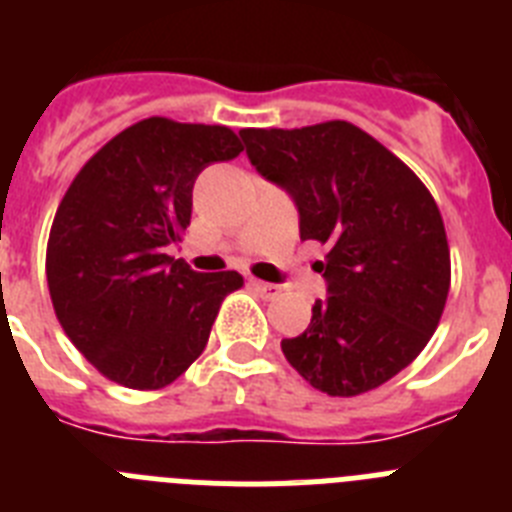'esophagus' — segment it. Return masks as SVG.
<instances>
[{"label": "esophagus", "mask_w": 512, "mask_h": 512, "mask_svg": "<svg viewBox=\"0 0 512 512\" xmlns=\"http://www.w3.org/2000/svg\"><path fill=\"white\" fill-rule=\"evenodd\" d=\"M251 287L259 292L264 300H277L282 295V287L279 284H269V282H259V279H251Z\"/></svg>", "instance_id": "obj_1"}]
</instances>
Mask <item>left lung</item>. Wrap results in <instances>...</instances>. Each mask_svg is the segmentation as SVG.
I'll return each instance as SVG.
<instances>
[{"instance_id":"obj_1","label":"left lung","mask_w":512,"mask_h":512,"mask_svg":"<svg viewBox=\"0 0 512 512\" xmlns=\"http://www.w3.org/2000/svg\"><path fill=\"white\" fill-rule=\"evenodd\" d=\"M246 156L292 197L302 241L328 297L307 330L284 338L297 372L333 397L369 392L431 341L449 297L451 261L431 192L395 153L346 120L297 130H241Z\"/></svg>"}]
</instances>
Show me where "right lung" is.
<instances>
[{
    "mask_svg": "<svg viewBox=\"0 0 512 512\" xmlns=\"http://www.w3.org/2000/svg\"><path fill=\"white\" fill-rule=\"evenodd\" d=\"M241 140L223 125L148 117L99 148L53 217L45 274L66 336L130 390H161L205 351L238 271L200 274L166 248L182 241L202 169Z\"/></svg>",
    "mask_w": 512,
    "mask_h": 512,
    "instance_id": "1",
    "label": "right lung"
}]
</instances>
